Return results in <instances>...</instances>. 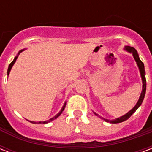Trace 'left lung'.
<instances>
[{
    "instance_id": "left-lung-1",
    "label": "left lung",
    "mask_w": 152,
    "mask_h": 152,
    "mask_svg": "<svg viewBox=\"0 0 152 152\" xmlns=\"http://www.w3.org/2000/svg\"><path fill=\"white\" fill-rule=\"evenodd\" d=\"M125 50L129 51V52H130V53H133V55H134V58L135 61L137 62V64L138 67H139V70H140V73H141V76H142V91L141 93V95H140V98L138 99V101H137V104L135 105L134 108L131 110L130 112H129L127 114H125L123 116H121V117L118 118L116 120H114V121H109V120H106L104 118H102L103 119L104 121H107V122H111L112 124H117V123H121V122H123V121H126L128 120L129 118L132 115L134 114V112H136V110H137L140 105L142 104V102L143 101V99H144V96H145V94H146V87H147V83H146V77H145V69H144V64L142 62L139 58V57H138V54H137V51L136 50L133 48V47H130V46H126L125 47ZM97 115V114H95Z\"/></svg>"
}]
</instances>
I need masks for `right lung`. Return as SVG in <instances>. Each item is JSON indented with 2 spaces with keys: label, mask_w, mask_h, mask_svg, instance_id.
Returning a JSON list of instances; mask_svg holds the SVG:
<instances>
[{
  "label": "right lung",
  "mask_w": 152,
  "mask_h": 152,
  "mask_svg": "<svg viewBox=\"0 0 152 152\" xmlns=\"http://www.w3.org/2000/svg\"><path fill=\"white\" fill-rule=\"evenodd\" d=\"M20 52H21V51H20ZM20 52H19V53H20ZM16 59H17V57H15V59L13 60V61H12V62H11V63H10V65H9L8 71H7V74H8V75H9V74H10V70H11L12 66H13V65H14V63H15V61H16ZM65 105H66V103H65V104H64V106H63V108H62V110H61V112H60L59 113H58V115H55V116H54V117L51 118V119H50V120H49V121H42V122H38V123H39V124H40V123H42V124H47V123H49V122H50V121H53V120H54V119H56V118L58 117V116H59V115L61 114V112H63V109H64V107H65ZM30 122H31V123H33V124H37V122H32V121H30Z\"/></svg>",
  "instance_id": "add662e5"
}]
</instances>
